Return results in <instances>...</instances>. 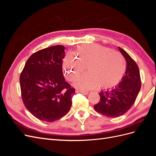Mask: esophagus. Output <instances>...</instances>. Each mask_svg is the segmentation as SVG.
Instances as JSON below:
<instances>
[{"label": "esophagus", "mask_w": 156, "mask_h": 156, "mask_svg": "<svg viewBox=\"0 0 156 156\" xmlns=\"http://www.w3.org/2000/svg\"><path fill=\"white\" fill-rule=\"evenodd\" d=\"M75 92H76V93H81V94H84V95H87V94H88V92L81 90H76V91Z\"/></svg>", "instance_id": "1"}]
</instances>
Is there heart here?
Segmentation results:
<instances>
[{
    "label": "heart",
    "mask_w": 156,
    "mask_h": 156,
    "mask_svg": "<svg viewBox=\"0 0 156 156\" xmlns=\"http://www.w3.org/2000/svg\"><path fill=\"white\" fill-rule=\"evenodd\" d=\"M100 44L80 46L68 53L63 60L65 76L70 81L78 77L84 69L88 72L73 83L75 87L83 90L115 87L122 81L126 71V62L119 53Z\"/></svg>",
    "instance_id": "1"
}]
</instances>
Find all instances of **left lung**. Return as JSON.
<instances>
[{
  "instance_id": "1",
  "label": "left lung",
  "mask_w": 156,
  "mask_h": 156,
  "mask_svg": "<svg viewBox=\"0 0 156 156\" xmlns=\"http://www.w3.org/2000/svg\"><path fill=\"white\" fill-rule=\"evenodd\" d=\"M119 49L127 62L125 75L115 87L99 94L100 101L94 106L97 112L111 118L119 117L129 109L134 104L141 87L137 64L124 49L120 48Z\"/></svg>"
}]
</instances>
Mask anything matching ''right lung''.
Instances as JSON below:
<instances>
[{
	"label": "right lung",
	"instance_id": "obj_1",
	"mask_svg": "<svg viewBox=\"0 0 156 156\" xmlns=\"http://www.w3.org/2000/svg\"><path fill=\"white\" fill-rule=\"evenodd\" d=\"M63 45L40 50L27 60L20 75L23 103L31 114L40 120L53 122L65 116L75 93L64 79Z\"/></svg>",
	"mask_w": 156,
	"mask_h": 156
}]
</instances>
